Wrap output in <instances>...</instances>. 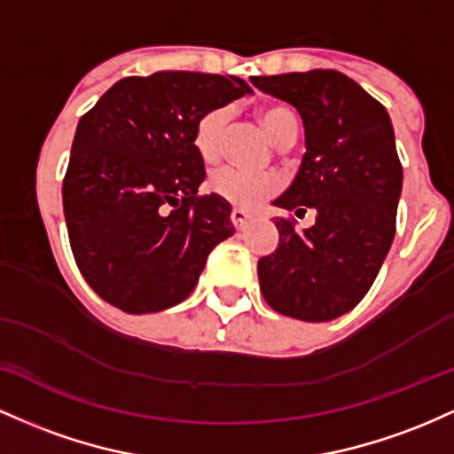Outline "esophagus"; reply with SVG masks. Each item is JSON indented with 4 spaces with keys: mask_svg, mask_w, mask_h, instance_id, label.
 <instances>
[{
    "mask_svg": "<svg viewBox=\"0 0 454 454\" xmlns=\"http://www.w3.org/2000/svg\"><path fill=\"white\" fill-rule=\"evenodd\" d=\"M248 221H251V216H248L247 212L240 210V207H233V210H231V223H233V227L238 229V231H244V229L248 227Z\"/></svg>",
    "mask_w": 454,
    "mask_h": 454,
    "instance_id": "34e87169",
    "label": "esophagus"
}]
</instances>
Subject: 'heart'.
Listing matches in <instances>:
<instances>
[{
	"instance_id": "1",
	"label": "heart",
	"mask_w": 454,
	"mask_h": 454,
	"mask_svg": "<svg viewBox=\"0 0 454 454\" xmlns=\"http://www.w3.org/2000/svg\"><path fill=\"white\" fill-rule=\"evenodd\" d=\"M257 117L262 121L263 130L268 132L270 139L277 145H283L285 141L298 137V117L287 106L277 103L262 105L257 109ZM229 120H231L229 106H216V109H210L197 120L195 130H192V147H195L197 156L206 165H214L223 156ZM210 186L225 201L244 207V210H251V207L259 206L263 200H268L278 191V180L274 176H268V173L223 169L214 173Z\"/></svg>"
}]
</instances>
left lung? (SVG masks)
Returning a JSON list of instances; mask_svg holds the SVG:
<instances>
[{"mask_svg": "<svg viewBox=\"0 0 454 454\" xmlns=\"http://www.w3.org/2000/svg\"><path fill=\"white\" fill-rule=\"evenodd\" d=\"M254 88L294 105L307 152L292 186L274 201L315 225L278 216V247L259 259L266 302L302 322H330L373 285L395 240L403 167L388 111L339 70L254 76Z\"/></svg>", "mask_w": 454, "mask_h": 454, "instance_id": "obj_1", "label": "left lung"}]
</instances>
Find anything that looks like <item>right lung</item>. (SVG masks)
<instances>
[{
    "mask_svg": "<svg viewBox=\"0 0 454 454\" xmlns=\"http://www.w3.org/2000/svg\"><path fill=\"white\" fill-rule=\"evenodd\" d=\"M247 91L236 76L162 70L117 81L79 120L64 216L76 266L109 304L135 315L176 307L233 236L231 206L197 197L206 167L192 130Z\"/></svg>",
    "mask_w": 454,
    "mask_h": 454,
    "instance_id": "add662e5",
    "label": "right lung"
}]
</instances>
